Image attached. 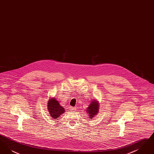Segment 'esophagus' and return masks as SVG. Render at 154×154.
Returning a JSON list of instances; mask_svg holds the SVG:
<instances>
[{
    "label": "esophagus",
    "mask_w": 154,
    "mask_h": 154,
    "mask_svg": "<svg viewBox=\"0 0 154 154\" xmlns=\"http://www.w3.org/2000/svg\"><path fill=\"white\" fill-rule=\"evenodd\" d=\"M70 110H72V111H74V110H76V107H70Z\"/></svg>",
    "instance_id": "esophagus-1"
}]
</instances>
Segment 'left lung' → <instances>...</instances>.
<instances>
[{"instance_id":"1","label":"left lung","mask_w":154,"mask_h":154,"mask_svg":"<svg viewBox=\"0 0 154 154\" xmlns=\"http://www.w3.org/2000/svg\"><path fill=\"white\" fill-rule=\"evenodd\" d=\"M88 115L90 119H92L95 116H96L97 113L99 111V104L96 100H94L91 104H89L88 109H87Z\"/></svg>"}]
</instances>
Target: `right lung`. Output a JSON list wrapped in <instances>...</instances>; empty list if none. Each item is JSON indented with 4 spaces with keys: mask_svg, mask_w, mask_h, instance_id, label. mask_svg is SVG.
<instances>
[{
    "mask_svg": "<svg viewBox=\"0 0 154 154\" xmlns=\"http://www.w3.org/2000/svg\"><path fill=\"white\" fill-rule=\"evenodd\" d=\"M48 109L53 119H57L61 114L64 113L65 109L60 106L58 102L54 98L50 99L48 102Z\"/></svg>",
    "mask_w": 154,
    "mask_h": 154,
    "instance_id": "right-lung-1",
    "label": "right lung"
}]
</instances>
